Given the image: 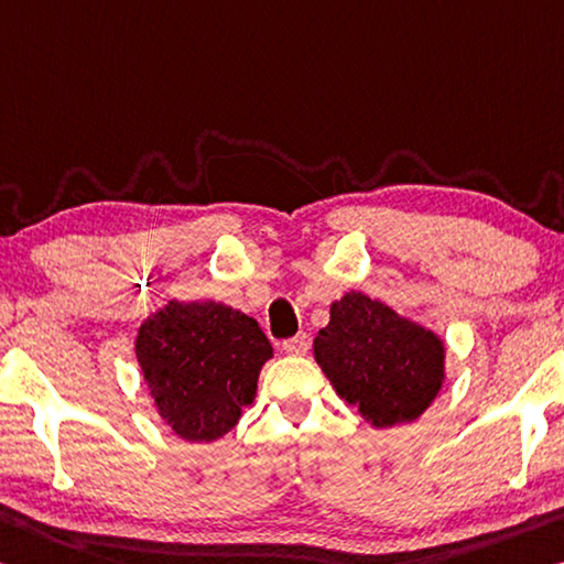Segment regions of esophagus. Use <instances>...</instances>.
Returning a JSON list of instances; mask_svg holds the SVG:
<instances>
[{"mask_svg":"<svg viewBox=\"0 0 564 564\" xmlns=\"http://www.w3.org/2000/svg\"><path fill=\"white\" fill-rule=\"evenodd\" d=\"M308 346H311V341H308L306 334H299V336H293V338H285V341L281 344L283 351L291 354V356H306V354H308Z\"/></svg>","mask_w":564,"mask_h":564,"instance_id":"1","label":"esophagus"}]
</instances>
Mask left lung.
<instances>
[{
  "instance_id": "8db88e82",
  "label": "left lung",
  "mask_w": 564,
  "mask_h": 564,
  "mask_svg": "<svg viewBox=\"0 0 564 564\" xmlns=\"http://www.w3.org/2000/svg\"><path fill=\"white\" fill-rule=\"evenodd\" d=\"M314 356L338 397L373 426L414 422L444 379L440 336L356 291L330 306Z\"/></svg>"
}]
</instances>
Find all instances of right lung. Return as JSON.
<instances>
[{
    "label": "right lung",
    "instance_id": "add662e5",
    "mask_svg": "<svg viewBox=\"0 0 564 564\" xmlns=\"http://www.w3.org/2000/svg\"><path fill=\"white\" fill-rule=\"evenodd\" d=\"M135 354L160 416L187 442H213L256 397L273 346L253 321L216 301H170L138 330Z\"/></svg>",
    "mask_w": 564,
    "mask_h": 564
}]
</instances>
